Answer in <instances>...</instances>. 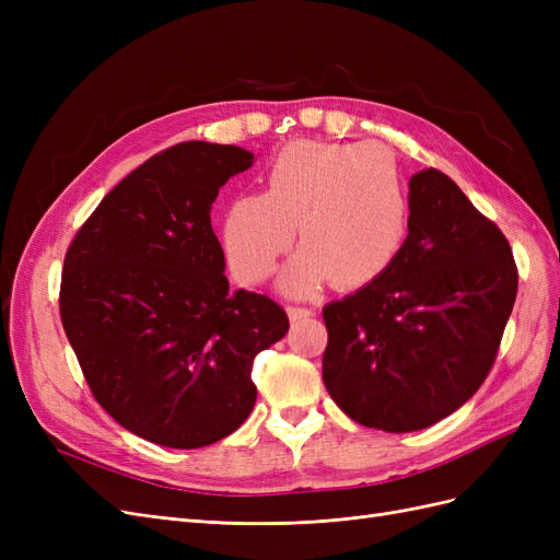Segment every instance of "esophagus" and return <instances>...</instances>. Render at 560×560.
Here are the masks:
<instances>
[{
  "label": "esophagus",
  "mask_w": 560,
  "mask_h": 560,
  "mask_svg": "<svg viewBox=\"0 0 560 560\" xmlns=\"http://www.w3.org/2000/svg\"><path fill=\"white\" fill-rule=\"evenodd\" d=\"M287 313H290V317H292L294 322L311 319V317L315 315V311H313V308H301V306H290V308H287Z\"/></svg>",
  "instance_id": "1"
}]
</instances>
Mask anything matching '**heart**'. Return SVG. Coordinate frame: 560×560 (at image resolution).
Masks as SVG:
<instances>
[{
    "label": "heart",
    "instance_id": "1",
    "mask_svg": "<svg viewBox=\"0 0 560 560\" xmlns=\"http://www.w3.org/2000/svg\"><path fill=\"white\" fill-rule=\"evenodd\" d=\"M299 224L303 243L280 273V290L311 296L334 280L364 287L395 264L411 202L395 159L371 142L296 140L268 165L266 191L235 196L222 245L233 276L254 284L273 273Z\"/></svg>",
    "mask_w": 560,
    "mask_h": 560
}]
</instances>
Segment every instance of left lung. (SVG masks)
<instances>
[{"label": "left lung", "mask_w": 560, "mask_h": 560, "mask_svg": "<svg viewBox=\"0 0 560 560\" xmlns=\"http://www.w3.org/2000/svg\"><path fill=\"white\" fill-rule=\"evenodd\" d=\"M409 202L395 264L322 311L331 399L383 432L430 428L477 393L518 290L510 243L448 175L416 173Z\"/></svg>", "instance_id": "1"}]
</instances>
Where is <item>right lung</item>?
<instances>
[{"label": "right lung", "mask_w": 560, "mask_h": 560, "mask_svg": "<svg viewBox=\"0 0 560 560\" xmlns=\"http://www.w3.org/2000/svg\"><path fill=\"white\" fill-rule=\"evenodd\" d=\"M254 163L233 144L182 142L100 200L65 254L60 319L97 404L128 432L200 448L257 401L249 371L290 329L273 299L229 292L210 210Z\"/></svg>", "instance_id": "obj_1"}]
</instances>
